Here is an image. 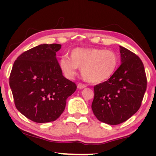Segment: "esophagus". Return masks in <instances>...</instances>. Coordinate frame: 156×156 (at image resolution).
I'll return each instance as SVG.
<instances>
[{"instance_id": "34e87169", "label": "esophagus", "mask_w": 156, "mask_h": 156, "mask_svg": "<svg viewBox=\"0 0 156 156\" xmlns=\"http://www.w3.org/2000/svg\"><path fill=\"white\" fill-rule=\"evenodd\" d=\"M87 87V86L85 85V84H83V83H78V88L80 89H84Z\"/></svg>"}]
</instances>
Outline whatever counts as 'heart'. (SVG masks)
<instances>
[{
    "label": "heart",
    "mask_w": 156,
    "mask_h": 156,
    "mask_svg": "<svg viewBox=\"0 0 156 156\" xmlns=\"http://www.w3.org/2000/svg\"><path fill=\"white\" fill-rule=\"evenodd\" d=\"M117 65L118 57L114 51L93 48H76L71 51L70 58L64 56L60 60L61 69L66 77L73 78L79 68L83 79L91 83L109 79Z\"/></svg>",
    "instance_id": "b5f03b06"
}]
</instances>
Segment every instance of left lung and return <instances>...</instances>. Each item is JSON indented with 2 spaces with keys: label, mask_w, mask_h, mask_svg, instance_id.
Segmentation results:
<instances>
[{
  "label": "left lung",
  "mask_w": 156,
  "mask_h": 156,
  "mask_svg": "<svg viewBox=\"0 0 156 156\" xmlns=\"http://www.w3.org/2000/svg\"><path fill=\"white\" fill-rule=\"evenodd\" d=\"M121 65L106 81L94 87L92 112L108 125L124 122L140 108L147 88L144 65L139 56L119 46Z\"/></svg>",
  "instance_id": "1"
}]
</instances>
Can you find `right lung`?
<instances>
[{
	"label": "right lung",
	"instance_id": "obj_1",
	"mask_svg": "<svg viewBox=\"0 0 156 156\" xmlns=\"http://www.w3.org/2000/svg\"><path fill=\"white\" fill-rule=\"evenodd\" d=\"M59 44H42L23 53L14 63L9 86L16 108L38 123L55 121L76 84L64 78L56 58Z\"/></svg>",
	"mask_w": 156,
	"mask_h": 156
}]
</instances>
